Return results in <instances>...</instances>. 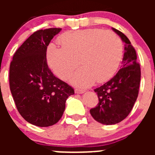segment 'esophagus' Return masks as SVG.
Instances as JSON below:
<instances>
[{
	"label": "esophagus",
	"instance_id": "1",
	"mask_svg": "<svg viewBox=\"0 0 155 155\" xmlns=\"http://www.w3.org/2000/svg\"><path fill=\"white\" fill-rule=\"evenodd\" d=\"M85 92V90H82L80 88H76L75 89V93L76 94H83Z\"/></svg>",
	"mask_w": 155,
	"mask_h": 155
}]
</instances>
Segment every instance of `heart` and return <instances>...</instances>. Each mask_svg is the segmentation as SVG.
<instances>
[{
  "mask_svg": "<svg viewBox=\"0 0 155 155\" xmlns=\"http://www.w3.org/2000/svg\"><path fill=\"white\" fill-rule=\"evenodd\" d=\"M62 46L51 44L48 61L60 79L67 80L81 64L71 82L87 87L95 81L104 82L114 76L123 56V43L115 33L102 29L69 31L59 37Z\"/></svg>",
  "mask_w": 155,
  "mask_h": 155,
  "instance_id": "1",
  "label": "heart"
}]
</instances>
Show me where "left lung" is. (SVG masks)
<instances>
[{
	"label": "left lung",
	"instance_id": "8db88e82",
	"mask_svg": "<svg viewBox=\"0 0 155 155\" xmlns=\"http://www.w3.org/2000/svg\"><path fill=\"white\" fill-rule=\"evenodd\" d=\"M112 30L125 43L122 65L109 82L94 89L99 103L90 110L94 120L107 125L121 122L129 115L138 97L141 78L135 48L122 32Z\"/></svg>",
	"mask_w": 155,
	"mask_h": 155
}]
</instances>
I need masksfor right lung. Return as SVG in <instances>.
I'll list each match as a JSON object with an SVG mask.
<instances>
[{"instance_id":"right-lung-1","label":"right lung","mask_w":155,"mask_h":155,"mask_svg":"<svg viewBox=\"0 0 155 155\" xmlns=\"http://www.w3.org/2000/svg\"><path fill=\"white\" fill-rule=\"evenodd\" d=\"M61 28L36 31L14 54L10 67V87L14 102L25 120L38 127L56 124L74 90L48 68L47 46Z\"/></svg>"}]
</instances>
